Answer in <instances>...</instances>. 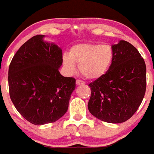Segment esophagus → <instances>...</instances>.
I'll use <instances>...</instances> for the list:
<instances>
[{"label":"esophagus","mask_w":154,"mask_h":154,"mask_svg":"<svg viewBox=\"0 0 154 154\" xmlns=\"http://www.w3.org/2000/svg\"><path fill=\"white\" fill-rule=\"evenodd\" d=\"M76 84H77V85H85V82L80 79H77L76 81Z\"/></svg>","instance_id":"obj_1"}]
</instances>
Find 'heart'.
Returning <instances> with one entry per match:
<instances>
[{
  "mask_svg": "<svg viewBox=\"0 0 154 154\" xmlns=\"http://www.w3.org/2000/svg\"><path fill=\"white\" fill-rule=\"evenodd\" d=\"M113 57V50L109 45L79 43L70 48L69 54L63 55L62 63L68 73L75 72L77 63L79 72L85 78L96 79L106 73Z\"/></svg>",
  "mask_w": 154,
  "mask_h": 154,
  "instance_id": "1",
  "label": "heart"
}]
</instances>
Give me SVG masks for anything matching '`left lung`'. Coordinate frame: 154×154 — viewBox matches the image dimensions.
<instances>
[{
  "label": "left lung",
  "mask_w": 154,
  "mask_h": 154,
  "mask_svg": "<svg viewBox=\"0 0 154 154\" xmlns=\"http://www.w3.org/2000/svg\"><path fill=\"white\" fill-rule=\"evenodd\" d=\"M114 57L106 73L90 83L88 110L109 123H122L131 118L144 98L146 66L132 44L125 40L111 45Z\"/></svg>",
  "instance_id": "obj_1"
}]
</instances>
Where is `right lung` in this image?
Returning <instances> with one entry per match:
<instances>
[{
    "mask_svg": "<svg viewBox=\"0 0 154 154\" xmlns=\"http://www.w3.org/2000/svg\"><path fill=\"white\" fill-rule=\"evenodd\" d=\"M38 35L28 40L14 56L8 69L11 101L24 119L36 125L55 122L65 114L75 79L64 77L59 69L62 50Z\"/></svg>",
    "mask_w": 154,
    "mask_h": 154,
    "instance_id": "add662e5",
    "label": "right lung"
}]
</instances>
